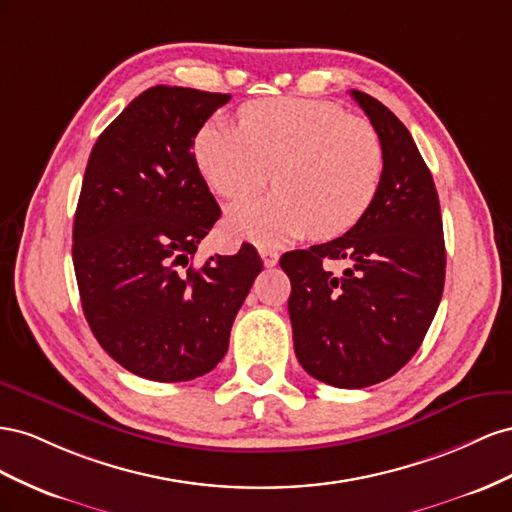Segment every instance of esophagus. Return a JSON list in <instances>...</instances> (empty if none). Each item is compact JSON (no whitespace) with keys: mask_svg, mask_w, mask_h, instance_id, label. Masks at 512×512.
<instances>
[{"mask_svg":"<svg viewBox=\"0 0 512 512\" xmlns=\"http://www.w3.org/2000/svg\"><path fill=\"white\" fill-rule=\"evenodd\" d=\"M259 255H261V259H264L266 268H274L276 264H279V253L272 251V248H261Z\"/></svg>","mask_w":512,"mask_h":512,"instance_id":"obj_1","label":"esophagus"}]
</instances>
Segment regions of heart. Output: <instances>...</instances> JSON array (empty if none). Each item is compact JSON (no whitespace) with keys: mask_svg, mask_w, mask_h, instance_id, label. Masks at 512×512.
<instances>
[{"mask_svg":"<svg viewBox=\"0 0 512 512\" xmlns=\"http://www.w3.org/2000/svg\"><path fill=\"white\" fill-rule=\"evenodd\" d=\"M199 173L216 195L246 199L272 180L279 191L229 208L227 231L281 246L313 231L330 240L373 206L384 171L375 128L328 100L261 98L240 109V126L203 124L193 141Z\"/></svg>","mask_w":512,"mask_h":512,"instance_id":"1","label":"heart"}]
</instances>
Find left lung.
I'll list each match as a JSON object with an SVG mask.
<instances>
[{"label": "left lung", "mask_w": 512, "mask_h": 512, "mask_svg": "<svg viewBox=\"0 0 512 512\" xmlns=\"http://www.w3.org/2000/svg\"><path fill=\"white\" fill-rule=\"evenodd\" d=\"M382 143L371 210L345 236L281 257L302 369L337 388L384 382L418 352L442 300L446 248L431 171L401 120L352 90ZM328 260H347L341 277Z\"/></svg>", "instance_id": "1"}]
</instances>
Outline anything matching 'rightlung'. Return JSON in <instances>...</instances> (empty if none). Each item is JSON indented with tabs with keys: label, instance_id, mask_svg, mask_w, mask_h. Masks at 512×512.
Segmentation results:
<instances>
[{
	"label": "right lung",
	"instance_id": "add662e5",
	"mask_svg": "<svg viewBox=\"0 0 512 512\" xmlns=\"http://www.w3.org/2000/svg\"><path fill=\"white\" fill-rule=\"evenodd\" d=\"M229 94L156 85L96 141L72 227L81 306L100 347L130 373L188 382L229 347L264 268L251 244L191 264L221 216L193 141Z\"/></svg>",
	"mask_w": 512,
	"mask_h": 512
}]
</instances>
